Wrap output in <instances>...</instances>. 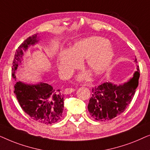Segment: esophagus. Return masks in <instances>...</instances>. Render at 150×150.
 Returning <instances> with one entry per match:
<instances>
[{
  "label": "esophagus",
  "mask_w": 150,
  "mask_h": 150,
  "mask_svg": "<svg viewBox=\"0 0 150 150\" xmlns=\"http://www.w3.org/2000/svg\"><path fill=\"white\" fill-rule=\"evenodd\" d=\"M74 91L75 89L74 88H67V89H65L64 93L65 94H70L73 93V92H74Z\"/></svg>",
  "instance_id": "1"
}]
</instances>
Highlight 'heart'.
Instances as JSON below:
<instances>
[{"mask_svg": "<svg viewBox=\"0 0 150 150\" xmlns=\"http://www.w3.org/2000/svg\"><path fill=\"white\" fill-rule=\"evenodd\" d=\"M108 44L107 40L100 37L79 41L69 50L61 52L58 59L59 69L63 74H66L79 64V60L87 58V66L95 74H103L108 69L113 58V50Z\"/></svg>", "mask_w": 150, "mask_h": 150, "instance_id": "obj_1", "label": "heart"}]
</instances>
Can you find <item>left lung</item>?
<instances>
[{
	"mask_svg": "<svg viewBox=\"0 0 150 150\" xmlns=\"http://www.w3.org/2000/svg\"><path fill=\"white\" fill-rule=\"evenodd\" d=\"M135 62L137 63V59ZM140 69L128 83L117 86L110 83H104L92 88L88 110L93 119L100 122L110 121L122 113L134 97L139 85Z\"/></svg>",
	"mask_w": 150,
	"mask_h": 150,
	"instance_id": "left-lung-1",
	"label": "left lung"
}]
</instances>
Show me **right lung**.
<instances>
[{
    "instance_id": "right-lung-1",
    "label": "right lung",
    "mask_w": 150,
    "mask_h": 150,
    "mask_svg": "<svg viewBox=\"0 0 150 150\" xmlns=\"http://www.w3.org/2000/svg\"><path fill=\"white\" fill-rule=\"evenodd\" d=\"M37 42V35L35 34L24 40L16 50L11 69L13 79H16L15 72L21 62L23 51ZM14 88V93L20 106L33 120L42 124H51L62 117L64 98L60 89L48 83L28 85L20 81L16 82Z\"/></svg>"
}]
</instances>
